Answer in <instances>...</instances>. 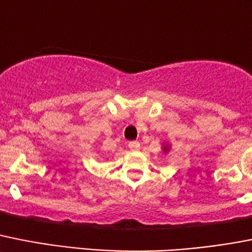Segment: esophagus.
I'll use <instances>...</instances> for the list:
<instances>
[{
	"instance_id": "1",
	"label": "esophagus",
	"mask_w": 252,
	"mask_h": 252,
	"mask_svg": "<svg viewBox=\"0 0 252 252\" xmlns=\"http://www.w3.org/2000/svg\"><path fill=\"white\" fill-rule=\"evenodd\" d=\"M128 149L131 152H137V150L140 149V143H137V141H131L128 143Z\"/></svg>"
}]
</instances>
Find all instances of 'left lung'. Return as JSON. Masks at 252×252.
I'll use <instances>...</instances> for the list:
<instances>
[{
	"label": "left lung",
	"instance_id": "8db88e82",
	"mask_svg": "<svg viewBox=\"0 0 252 252\" xmlns=\"http://www.w3.org/2000/svg\"><path fill=\"white\" fill-rule=\"evenodd\" d=\"M162 149H163V153L167 154V153L169 152V149H171V145H169V144H164V145L162 147Z\"/></svg>",
	"mask_w": 252,
	"mask_h": 252
}]
</instances>
